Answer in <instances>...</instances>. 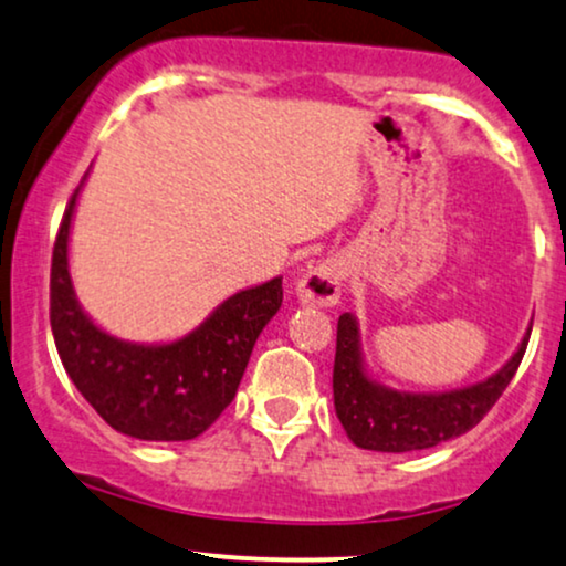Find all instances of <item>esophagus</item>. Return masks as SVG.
<instances>
[{"instance_id": "34e87169", "label": "esophagus", "mask_w": 566, "mask_h": 566, "mask_svg": "<svg viewBox=\"0 0 566 566\" xmlns=\"http://www.w3.org/2000/svg\"><path fill=\"white\" fill-rule=\"evenodd\" d=\"M339 287H343V263L326 258L297 279V301L305 308H329L339 301Z\"/></svg>"}]
</instances>
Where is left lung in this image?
Instances as JSON below:
<instances>
[{
  "instance_id": "left-lung-1",
  "label": "left lung",
  "mask_w": 566,
  "mask_h": 566,
  "mask_svg": "<svg viewBox=\"0 0 566 566\" xmlns=\"http://www.w3.org/2000/svg\"><path fill=\"white\" fill-rule=\"evenodd\" d=\"M530 329L512 358L482 382L442 392H408L379 382L366 369L360 326L353 313L337 322L335 353V411L353 446L379 453H408L434 448L480 424L520 369Z\"/></svg>"
}]
</instances>
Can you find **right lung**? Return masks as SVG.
I'll use <instances>...</instances> for the list:
<instances>
[{
	"label": "right lung",
	"instance_id": "add662e5",
	"mask_svg": "<svg viewBox=\"0 0 566 566\" xmlns=\"http://www.w3.org/2000/svg\"><path fill=\"white\" fill-rule=\"evenodd\" d=\"M81 187L52 253L50 322L60 360L115 432L149 442L192 440L234 400L258 335L282 308V276L234 292L171 343L115 337L88 316L73 290L67 244Z\"/></svg>",
	"mask_w": 566,
	"mask_h": 566
}]
</instances>
